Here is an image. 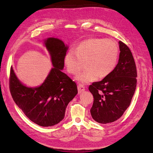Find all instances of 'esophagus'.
<instances>
[{"instance_id": "1", "label": "esophagus", "mask_w": 153, "mask_h": 153, "mask_svg": "<svg viewBox=\"0 0 153 153\" xmlns=\"http://www.w3.org/2000/svg\"><path fill=\"white\" fill-rule=\"evenodd\" d=\"M78 92H83V91H85V86H84V85H83V84H79L78 85Z\"/></svg>"}]
</instances>
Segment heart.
Segmentation results:
<instances>
[{
    "instance_id": "heart-1",
    "label": "heart",
    "mask_w": 153,
    "mask_h": 153,
    "mask_svg": "<svg viewBox=\"0 0 153 153\" xmlns=\"http://www.w3.org/2000/svg\"><path fill=\"white\" fill-rule=\"evenodd\" d=\"M74 51L69 50L66 54L64 64L69 74L76 75L85 62L86 68L76 77L82 84L107 76L116 68L119 48L112 40L89 39L82 41Z\"/></svg>"
}]
</instances>
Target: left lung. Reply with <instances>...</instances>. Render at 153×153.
Segmentation results:
<instances>
[{
	"label": "left lung",
	"instance_id": "obj_1",
	"mask_svg": "<svg viewBox=\"0 0 153 153\" xmlns=\"http://www.w3.org/2000/svg\"><path fill=\"white\" fill-rule=\"evenodd\" d=\"M119 43L121 52L116 68L102 80L89 87L94 98L91 116L101 124L114 122L122 116L131 103L137 86V68L132 53L126 44Z\"/></svg>",
	"mask_w": 153,
	"mask_h": 153
}]
</instances>
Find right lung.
<instances>
[{"instance_id": "add662e5", "label": "right lung", "mask_w": 153, "mask_h": 153, "mask_svg": "<svg viewBox=\"0 0 153 153\" xmlns=\"http://www.w3.org/2000/svg\"><path fill=\"white\" fill-rule=\"evenodd\" d=\"M53 68L43 84L27 87L18 80L10 69V90L12 98L26 116L39 126L48 127L61 122L68 103L78 93L76 83L62 72L68 47L61 40L50 38L45 41Z\"/></svg>"}]
</instances>
